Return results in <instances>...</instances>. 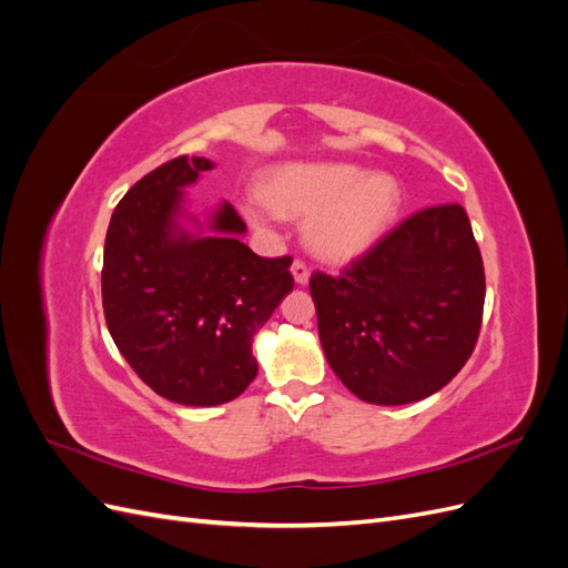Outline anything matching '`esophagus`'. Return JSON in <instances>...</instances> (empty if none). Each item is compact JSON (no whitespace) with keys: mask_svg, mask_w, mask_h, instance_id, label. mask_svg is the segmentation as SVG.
Instances as JSON below:
<instances>
[{"mask_svg":"<svg viewBox=\"0 0 568 568\" xmlns=\"http://www.w3.org/2000/svg\"><path fill=\"white\" fill-rule=\"evenodd\" d=\"M291 272H294V280L296 284H307V280H311V267H307L303 261H294V265H291Z\"/></svg>","mask_w":568,"mask_h":568,"instance_id":"1","label":"esophagus"}]
</instances>
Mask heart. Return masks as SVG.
I'll list each match as a JSON object with an SVG mask.
<instances>
[{
    "mask_svg": "<svg viewBox=\"0 0 568 568\" xmlns=\"http://www.w3.org/2000/svg\"><path fill=\"white\" fill-rule=\"evenodd\" d=\"M265 203L246 205L255 225L272 213L305 217V239L329 261H348L367 251L390 225L400 203L398 182L365 175L348 163H291L272 170L263 189Z\"/></svg>",
    "mask_w": 568,
    "mask_h": 568,
    "instance_id": "1",
    "label": "heart"
}]
</instances>
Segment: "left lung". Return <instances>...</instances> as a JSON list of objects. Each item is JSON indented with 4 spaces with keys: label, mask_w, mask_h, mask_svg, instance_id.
<instances>
[{
    "label": "left lung",
    "mask_w": 568,
    "mask_h": 568,
    "mask_svg": "<svg viewBox=\"0 0 568 568\" xmlns=\"http://www.w3.org/2000/svg\"><path fill=\"white\" fill-rule=\"evenodd\" d=\"M311 294L343 386L374 405L426 398L467 365L484 320L486 272L467 211L412 213L336 277L315 270Z\"/></svg>",
    "instance_id": "8db88e82"
}]
</instances>
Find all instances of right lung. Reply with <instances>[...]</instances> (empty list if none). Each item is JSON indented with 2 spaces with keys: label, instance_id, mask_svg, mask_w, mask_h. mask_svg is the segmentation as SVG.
<instances>
[{
  "label": "right lung",
  "instance_id": "obj_1",
  "mask_svg": "<svg viewBox=\"0 0 568 568\" xmlns=\"http://www.w3.org/2000/svg\"><path fill=\"white\" fill-rule=\"evenodd\" d=\"M178 156L151 170L111 215L101 303L118 351L136 376L180 405H222L255 379L253 334L294 291L291 255L261 257L236 239L246 222L232 203L217 236L178 234L180 189L211 170Z\"/></svg>",
  "mask_w": 568,
  "mask_h": 568
}]
</instances>
